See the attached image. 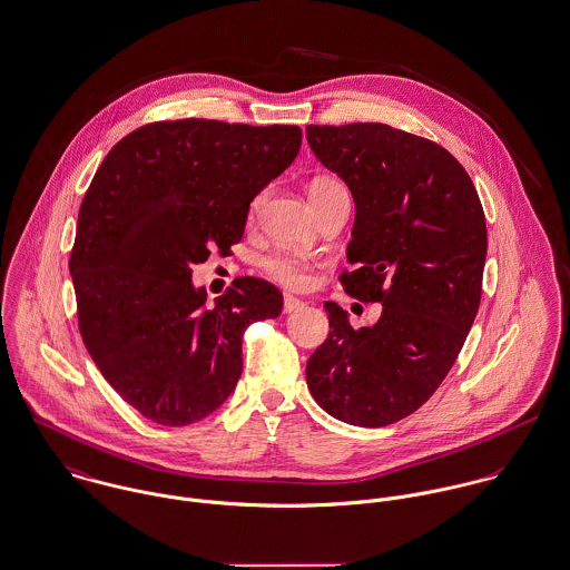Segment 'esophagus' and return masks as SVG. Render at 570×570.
Returning a JSON list of instances; mask_svg holds the SVG:
<instances>
[{
	"instance_id": "esophagus-1",
	"label": "esophagus",
	"mask_w": 570,
	"mask_h": 570,
	"mask_svg": "<svg viewBox=\"0 0 570 570\" xmlns=\"http://www.w3.org/2000/svg\"><path fill=\"white\" fill-rule=\"evenodd\" d=\"M303 307H305L303 301H298L294 296H285V303H283V311L285 313H294V311L303 309Z\"/></svg>"
}]
</instances>
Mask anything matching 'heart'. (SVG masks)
<instances>
[{"instance_id": "1", "label": "heart", "mask_w": 570, "mask_h": 570, "mask_svg": "<svg viewBox=\"0 0 570 570\" xmlns=\"http://www.w3.org/2000/svg\"><path fill=\"white\" fill-rule=\"evenodd\" d=\"M331 185H337V180L317 178V180H313L311 191H317V189H324V187H331ZM259 203L261 196H257L253 200V210L259 207ZM261 267L272 281H276L278 285H283L287 289H305V287H309L311 281H313V263L298 257V255H287V253L269 255V257L263 259Z\"/></svg>"}]
</instances>
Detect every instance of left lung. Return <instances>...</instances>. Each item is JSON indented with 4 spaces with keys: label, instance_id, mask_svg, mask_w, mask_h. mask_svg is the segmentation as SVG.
Returning <instances> with one entry per match:
<instances>
[{
    "label": "left lung",
    "instance_id": "left-lung-1",
    "mask_svg": "<svg viewBox=\"0 0 570 570\" xmlns=\"http://www.w3.org/2000/svg\"><path fill=\"white\" fill-rule=\"evenodd\" d=\"M320 163L355 200L340 281L348 296L381 303L376 324L353 328L324 303L328 337L307 362L311 396L355 426L414 414L458 360L481 303L485 215L460 160L387 124L307 126Z\"/></svg>",
    "mask_w": 570,
    "mask_h": 570
}]
</instances>
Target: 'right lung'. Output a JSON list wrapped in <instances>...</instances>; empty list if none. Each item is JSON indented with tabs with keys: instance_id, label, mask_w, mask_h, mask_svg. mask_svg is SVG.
<instances>
[{
	"instance_id": "add662e5",
	"label": "right lung",
	"mask_w": 570,
	"mask_h": 570,
	"mask_svg": "<svg viewBox=\"0 0 570 570\" xmlns=\"http://www.w3.org/2000/svg\"><path fill=\"white\" fill-rule=\"evenodd\" d=\"M298 126L215 119L146 124L98 167L69 272L78 326L112 390L163 426L213 414L242 376V337L283 294L242 276L207 307L194 265L239 244L253 198L301 150Z\"/></svg>"
}]
</instances>
